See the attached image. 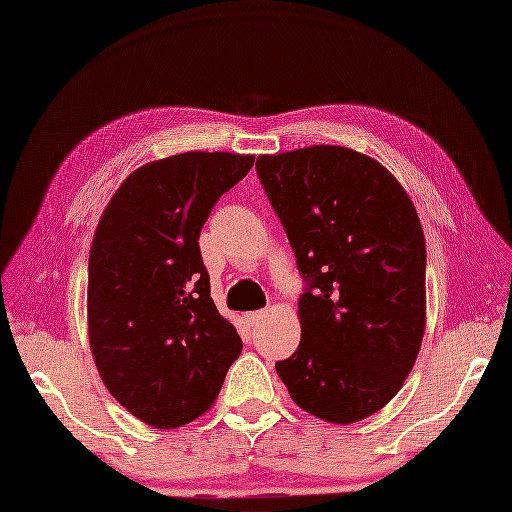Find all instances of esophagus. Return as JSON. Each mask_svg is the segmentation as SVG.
Here are the masks:
<instances>
[{
	"instance_id": "obj_1",
	"label": "esophagus",
	"mask_w": 512,
	"mask_h": 512,
	"mask_svg": "<svg viewBox=\"0 0 512 512\" xmlns=\"http://www.w3.org/2000/svg\"><path fill=\"white\" fill-rule=\"evenodd\" d=\"M267 314H265V309H258V312H250V314H245V320H247V324H252V327H256V324H260L262 322V318H265Z\"/></svg>"
}]
</instances>
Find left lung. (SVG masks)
I'll use <instances>...</instances> for the list:
<instances>
[{
  "instance_id": "obj_1",
  "label": "left lung",
  "mask_w": 512,
  "mask_h": 512,
  "mask_svg": "<svg viewBox=\"0 0 512 512\" xmlns=\"http://www.w3.org/2000/svg\"><path fill=\"white\" fill-rule=\"evenodd\" d=\"M256 170L307 280L301 342L277 376L322 421H363L399 393L421 350V220L389 170L348 147L258 156Z\"/></svg>"
}]
</instances>
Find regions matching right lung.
<instances>
[{
	"label": "right lung",
	"instance_id": "add662e5",
	"mask_svg": "<svg viewBox=\"0 0 512 512\" xmlns=\"http://www.w3.org/2000/svg\"><path fill=\"white\" fill-rule=\"evenodd\" d=\"M254 156L185 151L119 185L89 252V346L106 389L136 418L175 429L205 414L243 342L211 299L198 237Z\"/></svg>",
	"mask_w": 512,
	"mask_h": 512
}]
</instances>
